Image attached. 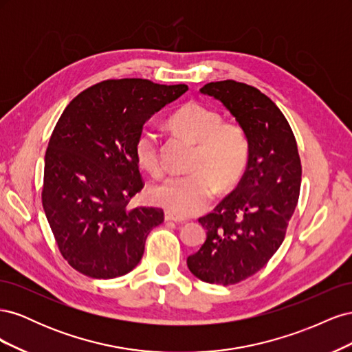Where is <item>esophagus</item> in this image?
I'll use <instances>...</instances> for the list:
<instances>
[{"mask_svg": "<svg viewBox=\"0 0 352 352\" xmlns=\"http://www.w3.org/2000/svg\"><path fill=\"white\" fill-rule=\"evenodd\" d=\"M164 219H166L167 221H176V223H186V220H185V219H180V217H177L176 214H173V212H170V211H164Z\"/></svg>", "mask_w": 352, "mask_h": 352, "instance_id": "34e87169", "label": "esophagus"}]
</instances>
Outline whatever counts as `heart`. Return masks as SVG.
<instances>
[{"label": "heart", "mask_w": 352, "mask_h": 352, "mask_svg": "<svg viewBox=\"0 0 352 352\" xmlns=\"http://www.w3.org/2000/svg\"><path fill=\"white\" fill-rule=\"evenodd\" d=\"M170 127L197 144L192 173L170 176L150 189L155 204L179 217L204 210L216 188L228 190L241 179L248 162L247 136L238 124L223 123L221 116L199 102H186L168 119ZM136 162L153 176L162 175L160 138L151 126H144L133 142Z\"/></svg>", "instance_id": "obj_1"}]
</instances>
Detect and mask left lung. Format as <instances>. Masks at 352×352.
Listing matches in <instances>:
<instances>
[{
	"label": "left lung",
	"instance_id": "obj_1",
	"mask_svg": "<svg viewBox=\"0 0 352 352\" xmlns=\"http://www.w3.org/2000/svg\"><path fill=\"white\" fill-rule=\"evenodd\" d=\"M199 91L225 105L248 141L239 185L198 219L207 239L186 260L198 279L228 286L257 273L279 250L300 197L301 160L289 123L267 95L235 80Z\"/></svg>",
	"mask_w": 352,
	"mask_h": 352
}]
</instances>
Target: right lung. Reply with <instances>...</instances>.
I'll list each match as a JSON object with an SVG mask.
<instances>
[{
    "instance_id": "1",
    "label": "right lung",
    "mask_w": 352,
    "mask_h": 352,
    "mask_svg": "<svg viewBox=\"0 0 352 352\" xmlns=\"http://www.w3.org/2000/svg\"><path fill=\"white\" fill-rule=\"evenodd\" d=\"M186 91V85L109 79L80 92L60 116L45 153L42 207L74 270L113 279L141 261L164 212L127 206L144 188L133 142L154 113Z\"/></svg>"
}]
</instances>
